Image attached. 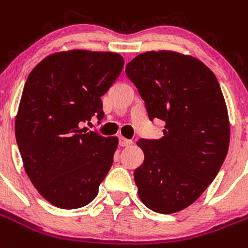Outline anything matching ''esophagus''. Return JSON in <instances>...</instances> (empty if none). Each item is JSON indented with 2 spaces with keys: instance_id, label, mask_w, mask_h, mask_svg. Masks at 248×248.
Segmentation results:
<instances>
[{
  "instance_id": "obj_1",
  "label": "esophagus",
  "mask_w": 248,
  "mask_h": 248,
  "mask_svg": "<svg viewBox=\"0 0 248 248\" xmlns=\"http://www.w3.org/2000/svg\"><path fill=\"white\" fill-rule=\"evenodd\" d=\"M132 145V141L131 140H127L124 137H120V146L121 147H128V146Z\"/></svg>"
}]
</instances>
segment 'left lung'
<instances>
[{"label":"left lung","instance_id":"obj_1","mask_svg":"<svg viewBox=\"0 0 248 248\" xmlns=\"http://www.w3.org/2000/svg\"><path fill=\"white\" fill-rule=\"evenodd\" d=\"M150 120L165 122L160 140H140L145 160L135 170L139 197L169 215L202 195L222 166L230 121L222 91L210 68L175 51H148L126 66Z\"/></svg>","mask_w":248,"mask_h":248}]
</instances>
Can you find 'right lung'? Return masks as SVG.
Instances as JSON below:
<instances>
[{"label":"right lung","mask_w":248,"mask_h":248,"mask_svg":"<svg viewBox=\"0 0 248 248\" xmlns=\"http://www.w3.org/2000/svg\"><path fill=\"white\" fill-rule=\"evenodd\" d=\"M124 63L115 52L71 49L47 56L27 77L15 121L16 141L32 185L56 207L90 203L111 169L117 137L79 126L94 115L102 120L101 97Z\"/></svg>","instance_id":"1"}]
</instances>
